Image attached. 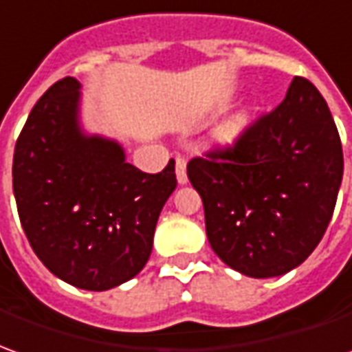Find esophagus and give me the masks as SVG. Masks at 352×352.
I'll return each mask as SVG.
<instances>
[{
  "mask_svg": "<svg viewBox=\"0 0 352 352\" xmlns=\"http://www.w3.org/2000/svg\"><path fill=\"white\" fill-rule=\"evenodd\" d=\"M175 173H177V181H179L181 185H185L186 181H188V177H186V160L185 157H177L175 160Z\"/></svg>",
  "mask_w": 352,
  "mask_h": 352,
  "instance_id": "34e87169",
  "label": "esophagus"
}]
</instances>
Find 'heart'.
I'll list each match as a JSON object with an SVG mask.
<instances>
[{
    "instance_id": "obj_1",
    "label": "heart",
    "mask_w": 352,
    "mask_h": 352,
    "mask_svg": "<svg viewBox=\"0 0 352 352\" xmlns=\"http://www.w3.org/2000/svg\"><path fill=\"white\" fill-rule=\"evenodd\" d=\"M246 123H248V121H246L245 116H239L235 117V119H231L226 125V129H223V136H226L227 140H233L235 136H239L243 133V129L246 126Z\"/></svg>"
}]
</instances>
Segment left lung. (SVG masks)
<instances>
[{
  "label": "left lung",
  "instance_id": "8db88e82",
  "mask_svg": "<svg viewBox=\"0 0 352 352\" xmlns=\"http://www.w3.org/2000/svg\"><path fill=\"white\" fill-rule=\"evenodd\" d=\"M186 175L202 198L217 256L248 277H276L300 266L326 233L343 148L326 100L295 76L276 109L233 144L192 157Z\"/></svg>",
  "mask_w": 352,
  "mask_h": 352
}]
</instances>
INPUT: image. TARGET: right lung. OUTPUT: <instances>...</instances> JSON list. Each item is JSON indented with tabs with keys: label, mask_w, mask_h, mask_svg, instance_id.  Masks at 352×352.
<instances>
[{
	"label": "right lung",
	"mask_w": 352,
	"mask_h": 352,
	"mask_svg": "<svg viewBox=\"0 0 352 352\" xmlns=\"http://www.w3.org/2000/svg\"><path fill=\"white\" fill-rule=\"evenodd\" d=\"M78 80L36 102L16 138L13 192L28 243L54 276L86 291L121 285L144 267L157 217L175 190V162L144 173L116 140L78 125Z\"/></svg>",
	"instance_id": "right-lung-1"
}]
</instances>
